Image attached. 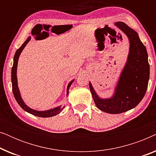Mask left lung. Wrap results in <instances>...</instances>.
I'll return each instance as SVG.
<instances>
[{"instance_id": "left-lung-1", "label": "left lung", "mask_w": 156, "mask_h": 156, "mask_svg": "<svg viewBox=\"0 0 156 156\" xmlns=\"http://www.w3.org/2000/svg\"><path fill=\"white\" fill-rule=\"evenodd\" d=\"M115 25L129 38L130 48L114 95L108 99H101L89 82V89L97 107L112 114L127 112L140 103L146 92L150 75L148 53L138 33L123 22H117Z\"/></svg>"}]
</instances>
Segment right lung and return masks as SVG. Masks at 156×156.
<instances>
[{"mask_svg": "<svg viewBox=\"0 0 156 156\" xmlns=\"http://www.w3.org/2000/svg\"><path fill=\"white\" fill-rule=\"evenodd\" d=\"M31 37H28L27 39L25 40L24 43H23L21 47L19 49L17 50L16 52V54L14 55V58H13V65H12V70H11V81H12V92H13V95L15 97V99L18 102V104L20 106V107L23 108V110L25 111V112L30 113V114L34 115V116H39V117H43V118H48V117H51V116H54L55 115L58 114L60 113L64 108L62 107L61 106H57L56 108H52V109H50V110H47V111H36L34 110L33 108H30L27 106L26 104H25V102L23 101V100L22 99V97H21L20 91H19L18 89V80H17V67H18V59H19V56H20V53L22 52V51L26 44L28 43L30 40ZM74 82V80L71 81L69 83L67 86V96L69 94V89L71 84H72V82Z\"/></svg>", "mask_w": 156, "mask_h": 156, "instance_id": "obj_1", "label": "right lung"}]
</instances>
